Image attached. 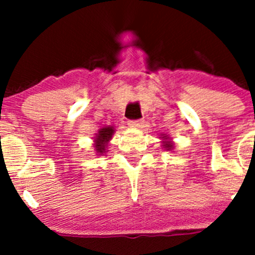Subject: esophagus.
<instances>
[{
    "mask_svg": "<svg viewBox=\"0 0 255 255\" xmlns=\"http://www.w3.org/2000/svg\"><path fill=\"white\" fill-rule=\"evenodd\" d=\"M144 122L143 120H137V121H128V126L133 128H140L143 127Z\"/></svg>",
    "mask_w": 255,
    "mask_h": 255,
    "instance_id": "1",
    "label": "esophagus"
}]
</instances>
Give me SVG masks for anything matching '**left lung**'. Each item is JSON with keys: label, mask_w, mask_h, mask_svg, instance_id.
<instances>
[{"label": "left lung", "mask_w": 255, "mask_h": 255, "mask_svg": "<svg viewBox=\"0 0 255 255\" xmlns=\"http://www.w3.org/2000/svg\"><path fill=\"white\" fill-rule=\"evenodd\" d=\"M159 138L161 139V146H163L165 150L168 151H173L174 150V143L173 140H171V138L169 137V134H166V133H161L160 135H159Z\"/></svg>", "instance_id": "1"}]
</instances>
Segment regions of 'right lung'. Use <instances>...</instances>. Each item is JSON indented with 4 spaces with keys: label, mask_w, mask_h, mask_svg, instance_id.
<instances>
[{
    "label": "right lung",
    "mask_w": 255,
    "mask_h": 255,
    "mask_svg": "<svg viewBox=\"0 0 255 255\" xmlns=\"http://www.w3.org/2000/svg\"><path fill=\"white\" fill-rule=\"evenodd\" d=\"M116 129L113 126H105L101 127L94 137V150L96 155H104L107 151L110 140L112 139V135L115 134Z\"/></svg>",
    "instance_id": "right-lung-1"
}]
</instances>
